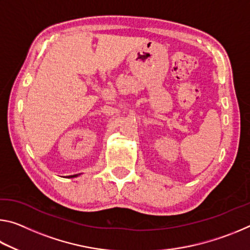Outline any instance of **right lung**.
I'll return each mask as SVG.
<instances>
[{
    "label": "right lung",
    "mask_w": 250,
    "mask_h": 250,
    "mask_svg": "<svg viewBox=\"0 0 250 250\" xmlns=\"http://www.w3.org/2000/svg\"><path fill=\"white\" fill-rule=\"evenodd\" d=\"M80 175V173H79V174H74V175H69V176H67V177H68V179H70V177H77V176H79Z\"/></svg>",
    "instance_id": "obj_1"
}]
</instances>
